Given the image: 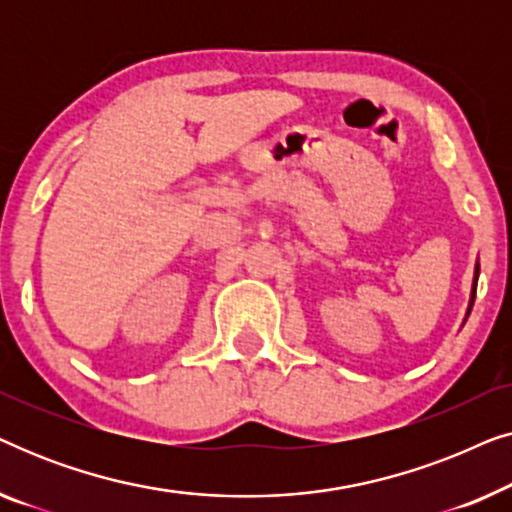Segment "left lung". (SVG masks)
I'll use <instances>...</instances> for the list:
<instances>
[{
  "mask_svg": "<svg viewBox=\"0 0 512 512\" xmlns=\"http://www.w3.org/2000/svg\"><path fill=\"white\" fill-rule=\"evenodd\" d=\"M478 275H480V263H475V277H473V289H471V303H468L466 317H468V314H471V307H473V300H475V289H478Z\"/></svg>",
  "mask_w": 512,
  "mask_h": 512,
  "instance_id": "1",
  "label": "left lung"
}]
</instances>
